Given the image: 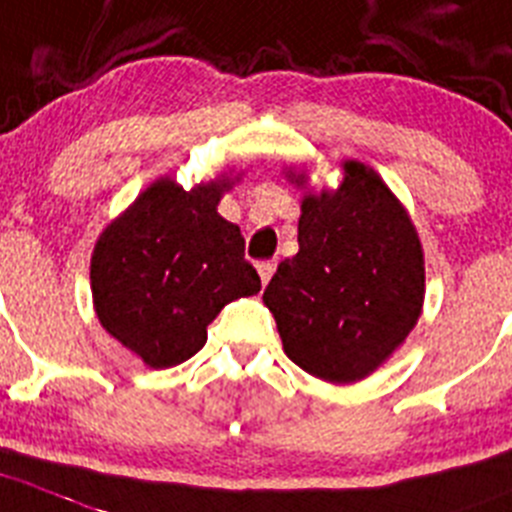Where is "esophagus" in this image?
Instances as JSON below:
<instances>
[{"label": "esophagus", "mask_w": 512, "mask_h": 512, "mask_svg": "<svg viewBox=\"0 0 512 512\" xmlns=\"http://www.w3.org/2000/svg\"><path fill=\"white\" fill-rule=\"evenodd\" d=\"M257 272H260L262 285H267V283H270V278H272V272H275V262H270V260L257 262Z\"/></svg>", "instance_id": "obj_1"}]
</instances>
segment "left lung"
Wrapping results in <instances>:
<instances>
[{"label":"left lung","mask_w":512,"mask_h":512,"mask_svg":"<svg viewBox=\"0 0 512 512\" xmlns=\"http://www.w3.org/2000/svg\"><path fill=\"white\" fill-rule=\"evenodd\" d=\"M300 209L298 255L280 262L262 300L293 364L351 384L384 364L417 323L422 245L389 186L361 161H346L343 184L308 194Z\"/></svg>","instance_id":"8db88e82"}]
</instances>
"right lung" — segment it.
<instances>
[{"label":"right lung","instance_id":"right-lung-1","mask_svg":"<svg viewBox=\"0 0 512 512\" xmlns=\"http://www.w3.org/2000/svg\"><path fill=\"white\" fill-rule=\"evenodd\" d=\"M229 179L156 181L100 234L90 260L98 321L151 369L184 364L227 303L260 290L240 227L217 214Z\"/></svg>","mask_w":512,"mask_h":512}]
</instances>
